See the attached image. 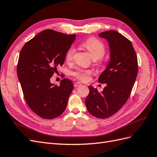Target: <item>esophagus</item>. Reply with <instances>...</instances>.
<instances>
[{
  "instance_id": "obj_1",
  "label": "esophagus",
  "mask_w": 157,
  "mask_h": 157,
  "mask_svg": "<svg viewBox=\"0 0 157 157\" xmlns=\"http://www.w3.org/2000/svg\"><path fill=\"white\" fill-rule=\"evenodd\" d=\"M82 85V84L80 83V82H75V84H74V86L75 87H78V86H81Z\"/></svg>"
}]
</instances>
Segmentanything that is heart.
Returning a JSON list of instances; mask_svg holds the SVG:
<instances>
[{"mask_svg": "<svg viewBox=\"0 0 157 157\" xmlns=\"http://www.w3.org/2000/svg\"><path fill=\"white\" fill-rule=\"evenodd\" d=\"M82 46L85 48H86L88 51L91 54L94 59H98L102 58L105 54V46L102 42L95 38H90V39L85 40ZM75 52V48L73 46H71L68 49L67 53H66V61H71L73 59V56ZM92 75V71L90 70L84 69H78L75 72L72 73V75L75 77L77 78L83 82H87L90 78V76Z\"/></svg>", "mask_w": 157, "mask_h": 157, "instance_id": "1", "label": "heart"}]
</instances>
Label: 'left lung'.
<instances>
[{
	"label": "left lung",
	"mask_w": 157,
	"mask_h": 157,
	"mask_svg": "<svg viewBox=\"0 0 157 157\" xmlns=\"http://www.w3.org/2000/svg\"><path fill=\"white\" fill-rule=\"evenodd\" d=\"M105 39L110 48V61L99 77L98 81L107 86L99 92L89 86L85 100L88 112L98 118L115 114L124 105L131 94L137 77L138 65L132 42L117 31L111 30L99 34Z\"/></svg>",
	"instance_id": "left-lung-1"
}]
</instances>
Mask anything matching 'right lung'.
<instances>
[{
	"instance_id": "add662e5",
	"label": "right lung",
	"mask_w": 157,
	"mask_h": 157,
	"mask_svg": "<svg viewBox=\"0 0 157 157\" xmlns=\"http://www.w3.org/2000/svg\"><path fill=\"white\" fill-rule=\"evenodd\" d=\"M76 35L52 29L42 31L27 42L19 56L17 74L28 106L38 116L52 119L67 107L73 84L63 78L58 86L50 82L58 66L62 65Z\"/></svg>"
}]
</instances>
